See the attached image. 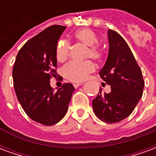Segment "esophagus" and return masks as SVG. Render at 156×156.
I'll return each mask as SVG.
<instances>
[{
    "label": "esophagus",
    "mask_w": 156,
    "mask_h": 156,
    "mask_svg": "<svg viewBox=\"0 0 156 156\" xmlns=\"http://www.w3.org/2000/svg\"><path fill=\"white\" fill-rule=\"evenodd\" d=\"M82 84H83L82 83H73V86H74L75 88H78L79 86H81Z\"/></svg>",
    "instance_id": "obj_1"
}]
</instances>
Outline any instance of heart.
Wrapping results in <instances>:
<instances>
[{
  "mask_svg": "<svg viewBox=\"0 0 156 156\" xmlns=\"http://www.w3.org/2000/svg\"><path fill=\"white\" fill-rule=\"evenodd\" d=\"M73 37L77 42L88 47L85 58H91L96 61H101L104 58V50L98 43V37L89 28L78 29L73 33ZM69 56V46L66 41H59L56 47V58L58 62H63ZM95 70V65L90 60L82 62H69L63 68L65 78L72 82H83L88 78V75Z\"/></svg>",
  "mask_w": 156,
  "mask_h": 156,
  "instance_id": "obj_1",
  "label": "heart"
}]
</instances>
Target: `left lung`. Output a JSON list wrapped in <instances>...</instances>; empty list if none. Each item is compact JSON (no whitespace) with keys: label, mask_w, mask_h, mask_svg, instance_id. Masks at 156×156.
Wrapping results in <instances>:
<instances>
[{"label":"left lung","mask_w":156,"mask_h":156,"mask_svg":"<svg viewBox=\"0 0 156 156\" xmlns=\"http://www.w3.org/2000/svg\"><path fill=\"white\" fill-rule=\"evenodd\" d=\"M109 50L107 61L99 72L111 91L93 100L95 115L105 123L114 124L129 116L142 97L144 81L142 72L127 42L117 32L108 29Z\"/></svg>","instance_id":"obj_1"}]
</instances>
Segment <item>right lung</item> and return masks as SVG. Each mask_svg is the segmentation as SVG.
Returning a JSON list of instances; mask_svg holds the SVG:
<instances>
[{
	"label": "right lung",
	"instance_id": "right-lung-1",
	"mask_svg": "<svg viewBox=\"0 0 156 156\" xmlns=\"http://www.w3.org/2000/svg\"><path fill=\"white\" fill-rule=\"evenodd\" d=\"M66 27L53 25L26 42L17 53L12 70L16 94L29 118L53 125L68 111L74 87L63 83L54 91L50 79L57 73L56 47Z\"/></svg>",
	"mask_w": 156,
	"mask_h": 156
}]
</instances>
